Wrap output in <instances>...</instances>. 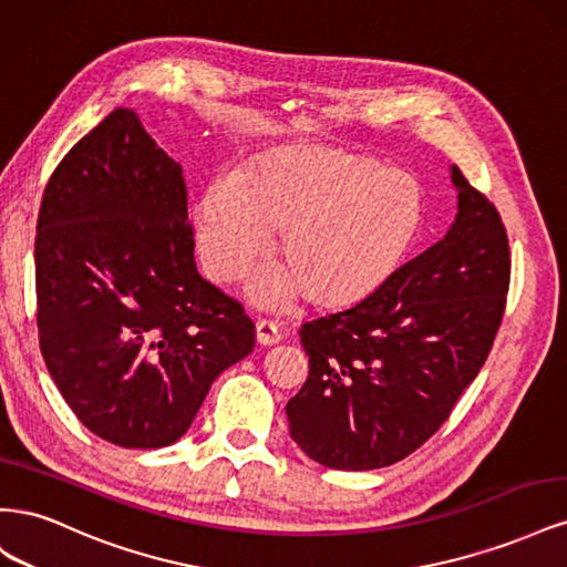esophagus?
<instances>
[{
	"label": "esophagus",
	"instance_id": "esophagus-1",
	"mask_svg": "<svg viewBox=\"0 0 567 567\" xmlns=\"http://www.w3.org/2000/svg\"><path fill=\"white\" fill-rule=\"evenodd\" d=\"M255 340L260 342V346H274V342L281 340L279 326L269 319H260L255 323Z\"/></svg>",
	"mask_w": 567,
	"mask_h": 567
}]
</instances>
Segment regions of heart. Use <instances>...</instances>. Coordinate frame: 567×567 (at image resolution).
I'll list each match as a JSON object with an SVG mask.
<instances>
[{
  "label": "heart",
  "instance_id": "b5f03b06",
  "mask_svg": "<svg viewBox=\"0 0 567 567\" xmlns=\"http://www.w3.org/2000/svg\"><path fill=\"white\" fill-rule=\"evenodd\" d=\"M421 188L362 153L331 146L274 151L236 179H217L198 208L200 265L215 281L244 274L279 229L284 265L252 293L265 305L305 298L346 310L400 267L421 225Z\"/></svg>",
  "mask_w": 567,
  "mask_h": 567
}]
</instances>
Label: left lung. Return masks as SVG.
<instances>
[{
	"label": "left lung",
	"instance_id": "1",
	"mask_svg": "<svg viewBox=\"0 0 567 567\" xmlns=\"http://www.w3.org/2000/svg\"><path fill=\"white\" fill-rule=\"evenodd\" d=\"M456 217L348 310L302 323L310 375L286 404L290 437L326 468L398 463L450 419L483 369L506 307L511 257L494 205L452 165Z\"/></svg>",
	"mask_w": 567,
	"mask_h": 567
}]
</instances>
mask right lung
<instances>
[{
    "label": "right lung",
    "instance_id": "add662e5",
    "mask_svg": "<svg viewBox=\"0 0 567 567\" xmlns=\"http://www.w3.org/2000/svg\"><path fill=\"white\" fill-rule=\"evenodd\" d=\"M38 331L65 404L101 440H179L217 375L255 348L241 302L194 260L182 165L130 109L65 153L35 236Z\"/></svg>",
    "mask_w": 567,
    "mask_h": 567
}]
</instances>
